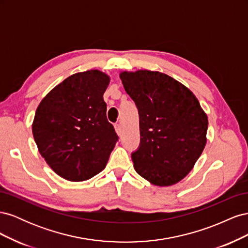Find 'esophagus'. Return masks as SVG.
I'll return each mask as SVG.
<instances>
[{
    "instance_id": "1",
    "label": "esophagus",
    "mask_w": 248,
    "mask_h": 248,
    "mask_svg": "<svg viewBox=\"0 0 248 248\" xmlns=\"http://www.w3.org/2000/svg\"><path fill=\"white\" fill-rule=\"evenodd\" d=\"M115 130H116V132H117L118 136H121V134H122V128H121V125H120V124H116V125H115Z\"/></svg>"
}]
</instances>
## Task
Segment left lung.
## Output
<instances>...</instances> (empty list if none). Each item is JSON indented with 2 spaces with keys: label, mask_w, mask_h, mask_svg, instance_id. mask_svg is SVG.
I'll list each match as a JSON object with an SVG mask.
<instances>
[{
  "label": "left lung",
  "mask_w": 248,
  "mask_h": 248,
  "mask_svg": "<svg viewBox=\"0 0 248 248\" xmlns=\"http://www.w3.org/2000/svg\"><path fill=\"white\" fill-rule=\"evenodd\" d=\"M120 78L139 110L140 142L131 154L134 170L157 186L181 181L207 142L208 117L197 97L158 71H123Z\"/></svg>",
  "instance_id": "1"
}]
</instances>
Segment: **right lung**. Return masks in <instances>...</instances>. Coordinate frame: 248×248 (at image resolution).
Instances as JSON below:
<instances>
[{
	"label": "right lung",
	"instance_id": "add662e5",
	"mask_svg": "<svg viewBox=\"0 0 248 248\" xmlns=\"http://www.w3.org/2000/svg\"><path fill=\"white\" fill-rule=\"evenodd\" d=\"M109 77L99 70L72 74L44 97L32 125L39 153L57 175L85 181L107 166L118 136L103 94Z\"/></svg>",
	"mask_w": 248,
	"mask_h": 248
}]
</instances>
